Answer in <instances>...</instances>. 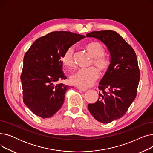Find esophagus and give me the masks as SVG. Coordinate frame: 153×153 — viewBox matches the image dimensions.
<instances>
[{
  "label": "esophagus",
  "instance_id": "esophagus-1",
  "mask_svg": "<svg viewBox=\"0 0 153 153\" xmlns=\"http://www.w3.org/2000/svg\"><path fill=\"white\" fill-rule=\"evenodd\" d=\"M77 89L79 90V91H81L82 92H85L87 90V88H85V87H77Z\"/></svg>",
  "mask_w": 153,
  "mask_h": 153
}]
</instances>
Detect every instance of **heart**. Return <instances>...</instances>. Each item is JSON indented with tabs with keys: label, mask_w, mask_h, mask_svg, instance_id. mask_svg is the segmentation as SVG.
<instances>
[{
	"label": "heart",
	"mask_w": 153,
	"mask_h": 153,
	"mask_svg": "<svg viewBox=\"0 0 153 153\" xmlns=\"http://www.w3.org/2000/svg\"><path fill=\"white\" fill-rule=\"evenodd\" d=\"M85 50L92 56V64L97 66L102 72H106L110 68V60L103 54L105 48L99 42H93L85 45ZM74 49L69 47L64 53L62 62L64 66L71 68L74 66ZM100 76L99 70L94 67L82 68L79 69L74 74L71 76V82L76 85L82 87H87L93 85L99 79Z\"/></svg>",
	"instance_id": "b5f03b06"
}]
</instances>
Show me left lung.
<instances>
[{"label":"left lung","instance_id":"1","mask_svg":"<svg viewBox=\"0 0 153 153\" xmlns=\"http://www.w3.org/2000/svg\"><path fill=\"white\" fill-rule=\"evenodd\" d=\"M105 44L110 53V66L99 83V99L88 105L91 115L98 122L108 123L122 117L136 98L140 71L136 53L130 45L116 31H92Z\"/></svg>","mask_w":153,"mask_h":153}]
</instances>
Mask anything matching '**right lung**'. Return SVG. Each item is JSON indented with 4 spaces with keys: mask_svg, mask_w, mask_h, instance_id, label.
Returning <instances> with one entry per match:
<instances>
[{
    "mask_svg": "<svg viewBox=\"0 0 153 153\" xmlns=\"http://www.w3.org/2000/svg\"><path fill=\"white\" fill-rule=\"evenodd\" d=\"M84 38L70 31H53L38 38L26 52L20 76L23 100L36 115L50 118L62 107L69 89L56 84L67 78L62 71V56Z\"/></svg>",
    "mask_w": 153,
    "mask_h": 153,
    "instance_id": "add662e5",
    "label": "right lung"
}]
</instances>
